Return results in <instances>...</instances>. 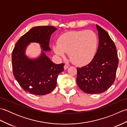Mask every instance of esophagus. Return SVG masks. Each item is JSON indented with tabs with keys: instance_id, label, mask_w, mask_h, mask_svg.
Instances as JSON below:
<instances>
[{
	"instance_id": "1",
	"label": "esophagus",
	"mask_w": 127,
	"mask_h": 127,
	"mask_svg": "<svg viewBox=\"0 0 127 127\" xmlns=\"http://www.w3.org/2000/svg\"><path fill=\"white\" fill-rule=\"evenodd\" d=\"M68 67H69V66L68 65H66V64H65V65H64V70H66L68 68Z\"/></svg>"
}]
</instances>
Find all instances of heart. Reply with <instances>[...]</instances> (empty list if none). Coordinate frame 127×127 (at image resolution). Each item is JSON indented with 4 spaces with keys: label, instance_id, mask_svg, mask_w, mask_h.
Masks as SVG:
<instances>
[{
    "label": "heart",
    "instance_id": "obj_1",
    "mask_svg": "<svg viewBox=\"0 0 127 127\" xmlns=\"http://www.w3.org/2000/svg\"><path fill=\"white\" fill-rule=\"evenodd\" d=\"M98 40L95 32L91 30L72 31L62 35L58 43L53 46L58 56L64 57L69 53L71 61L77 65H86L94 58Z\"/></svg>",
    "mask_w": 127,
    "mask_h": 127
}]
</instances>
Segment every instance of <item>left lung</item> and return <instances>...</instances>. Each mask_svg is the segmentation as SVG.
<instances>
[{
	"label": "left lung",
	"instance_id": "8db88e82",
	"mask_svg": "<svg viewBox=\"0 0 127 127\" xmlns=\"http://www.w3.org/2000/svg\"><path fill=\"white\" fill-rule=\"evenodd\" d=\"M99 46L94 58L88 65L77 68L76 82L88 94H99L114 83L118 64L116 47L107 32L96 25Z\"/></svg>",
	"mask_w": 127,
	"mask_h": 127
}]
</instances>
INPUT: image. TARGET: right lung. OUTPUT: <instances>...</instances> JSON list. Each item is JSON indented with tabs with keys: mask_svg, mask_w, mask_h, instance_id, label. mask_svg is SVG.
<instances>
[{
	"mask_svg": "<svg viewBox=\"0 0 127 127\" xmlns=\"http://www.w3.org/2000/svg\"><path fill=\"white\" fill-rule=\"evenodd\" d=\"M53 26H37L31 29L16 44L12 53L13 74L24 91L34 95L50 93L56 87L58 75L64 70V64H56L45 52L51 51L49 47L51 35L56 30ZM31 42L40 44L42 52L36 59L25 55Z\"/></svg>",
	"mask_w": 127,
	"mask_h": 127,
	"instance_id": "right-lung-1",
	"label": "right lung"
}]
</instances>
